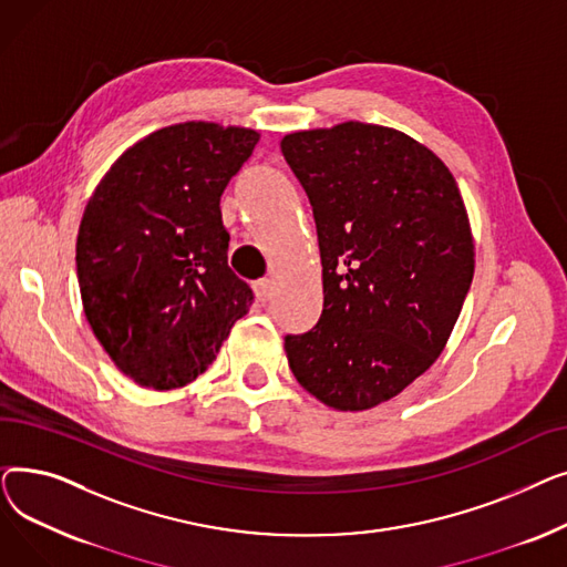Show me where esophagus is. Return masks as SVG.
<instances>
[{
  "instance_id": "obj_1",
  "label": "esophagus",
  "mask_w": 567,
  "mask_h": 567,
  "mask_svg": "<svg viewBox=\"0 0 567 567\" xmlns=\"http://www.w3.org/2000/svg\"><path fill=\"white\" fill-rule=\"evenodd\" d=\"M274 291H276V282H274V280L264 278V280H257V282H255V293H257L259 301H268V299H271Z\"/></svg>"
}]
</instances>
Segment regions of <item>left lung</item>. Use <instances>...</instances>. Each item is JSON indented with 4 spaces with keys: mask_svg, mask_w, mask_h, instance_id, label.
Masks as SVG:
<instances>
[{
    "mask_svg": "<svg viewBox=\"0 0 567 567\" xmlns=\"http://www.w3.org/2000/svg\"><path fill=\"white\" fill-rule=\"evenodd\" d=\"M282 156L317 225L323 310L287 336L308 393L365 411L443 351L473 280V236L451 169L409 135L361 122L289 133Z\"/></svg>",
    "mask_w": 567,
    "mask_h": 567,
    "instance_id": "1",
    "label": "left lung"
}]
</instances>
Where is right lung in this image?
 Segmentation results:
<instances>
[{
  "label": "right lung",
  "instance_id": "add662e5",
  "mask_svg": "<svg viewBox=\"0 0 567 567\" xmlns=\"http://www.w3.org/2000/svg\"><path fill=\"white\" fill-rule=\"evenodd\" d=\"M259 142L186 122L146 135L89 197L75 264L89 326L114 365L172 391L216 361L252 289L227 266L220 195Z\"/></svg>",
  "mask_w": 567,
  "mask_h": 567
}]
</instances>
